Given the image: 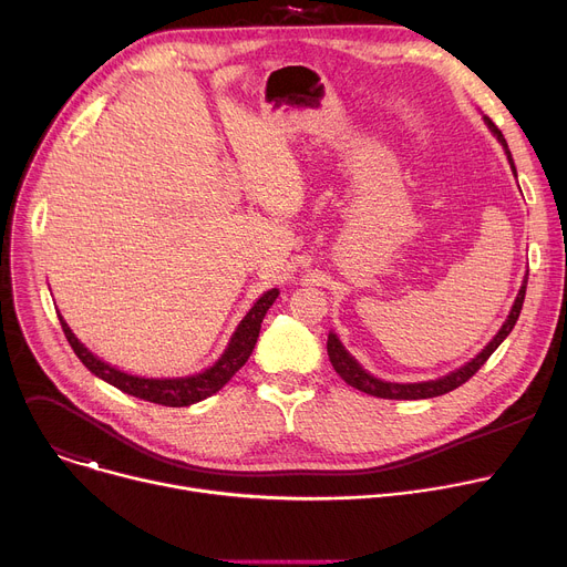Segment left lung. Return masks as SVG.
Listing matches in <instances>:
<instances>
[{
  "label": "left lung",
  "instance_id": "1",
  "mask_svg": "<svg viewBox=\"0 0 567 567\" xmlns=\"http://www.w3.org/2000/svg\"><path fill=\"white\" fill-rule=\"evenodd\" d=\"M484 120H486L488 128H491V131L497 135V140L502 142V146H504V151H506V158H508V163H511V169H513V174H516V165H513L511 151H508V146H506V140H504L502 131L491 122V117H484ZM527 276H529V271H527ZM525 291H527V278H525V282H523V287H520V293H518L516 302H513V307H511L508 319L504 321L502 330L493 337V341L473 359V362H468L466 367H461L458 371H454V373H450V375H445V378L430 380V382H416V384L382 382V380L369 375L362 367H359V364L354 362V359H352V357L346 352V348L341 346V341L337 339V334H328V354H330V362H332L334 371L339 373V378H341L346 384H350V386H354V389H359V391H364V393H369V395H375V398H386V400H423V398H436V395L450 393L452 389H456V386H461V384H466V382L486 364V359L497 350V346L508 337V332L513 330V326H516V321H518V317H520L523 302H525Z\"/></svg>",
  "mask_w": 567,
  "mask_h": 567
}]
</instances>
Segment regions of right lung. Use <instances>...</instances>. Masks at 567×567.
<instances>
[{"mask_svg":"<svg viewBox=\"0 0 567 567\" xmlns=\"http://www.w3.org/2000/svg\"><path fill=\"white\" fill-rule=\"evenodd\" d=\"M276 298H278V289H271L250 307V312L237 326L226 352L221 354V359L213 369L203 371L198 375H192V378H176V380L135 378V375L122 373V371L104 364L72 334V330L68 328V323L63 321L61 315H59V319H61L63 332H65L72 350L85 364V369H90L96 378L106 380L109 384L117 386L120 391L142 398L146 402H156L163 406H189L194 402H200L205 398H210L213 393H217L248 362V357L257 343V337H260L262 319L269 312V307L274 305Z\"/></svg>","mask_w":567,"mask_h":567,"instance_id":"1","label":"right lung"}]
</instances>
